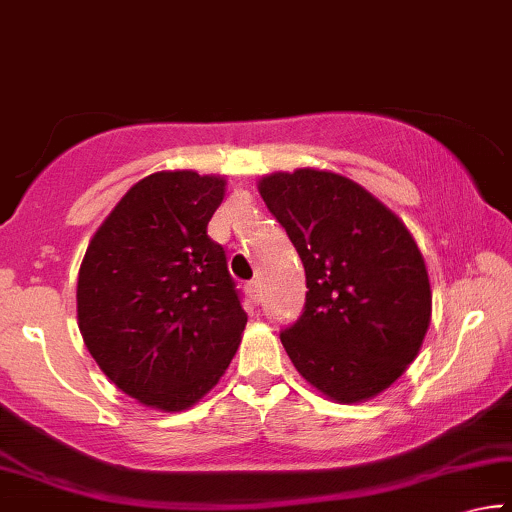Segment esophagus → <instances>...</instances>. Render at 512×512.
<instances>
[{
	"mask_svg": "<svg viewBox=\"0 0 512 512\" xmlns=\"http://www.w3.org/2000/svg\"><path fill=\"white\" fill-rule=\"evenodd\" d=\"M247 290H249L251 302L261 304V300H263V286H261V281H251L249 286H247Z\"/></svg>",
	"mask_w": 512,
	"mask_h": 512,
	"instance_id": "esophagus-1",
	"label": "esophagus"
}]
</instances>
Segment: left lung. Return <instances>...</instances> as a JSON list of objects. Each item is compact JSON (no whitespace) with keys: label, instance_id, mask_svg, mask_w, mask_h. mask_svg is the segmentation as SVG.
Segmentation results:
<instances>
[{"label":"left lung","instance_id":"left-lung-1","mask_svg":"<svg viewBox=\"0 0 512 512\" xmlns=\"http://www.w3.org/2000/svg\"><path fill=\"white\" fill-rule=\"evenodd\" d=\"M258 192L300 254L309 288L302 316L281 332L290 361L338 403L377 396L419 355L430 325L428 270L412 233L332 171H277Z\"/></svg>","mask_w":512,"mask_h":512}]
</instances>
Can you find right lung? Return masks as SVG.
I'll return each instance as SVG.
<instances>
[{
	"label": "right lung",
	"mask_w": 512,
	"mask_h": 512,
	"mask_svg": "<svg viewBox=\"0 0 512 512\" xmlns=\"http://www.w3.org/2000/svg\"><path fill=\"white\" fill-rule=\"evenodd\" d=\"M226 180L157 171L132 185L86 247L77 320L100 371L141 405L192 407L242 341L247 313L208 222Z\"/></svg>",
	"instance_id": "right-lung-1"
}]
</instances>
